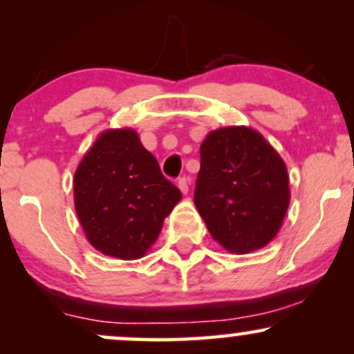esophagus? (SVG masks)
I'll return each mask as SVG.
<instances>
[{
    "instance_id": "34e87169",
    "label": "esophagus",
    "mask_w": 354,
    "mask_h": 354,
    "mask_svg": "<svg viewBox=\"0 0 354 354\" xmlns=\"http://www.w3.org/2000/svg\"><path fill=\"white\" fill-rule=\"evenodd\" d=\"M178 188L181 189L183 194L188 193V191H189V181H188V178H186V176L180 178V180H178Z\"/></svg>"
}]
</instances>
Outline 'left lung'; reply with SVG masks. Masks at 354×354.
<instances>
[{"label":"left lung","mask_w":354,"mask_h":354,"mask_svg":"<svg viewBox=\"0 0 354 354\" xmlns=\"http://www.w3.org/2000/svg\"><path fill=\"white\" fill-rule=\"evenodd\" d=\"M194 205L214 241L246 254L278 234L290 206V176L278 151L248 126L211 131L200 148Z\"/></svg>","instance_id":"obj_1"}]
</instances>
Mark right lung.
Returning a JSON list of instances; mask_svg holds the SVG:
<instances>
[{
    "instance_id": "obj_1",
    "label": "right lung",
    "mask_w": 354,
    "mask_h": 354,
    "mask_svg": "<svg viewBox=\"0 0 354 354\" xmlns=\"http://www.w3.org/2000/svg\"><path fill=\"white\" fill-rule=\"evenodd\" d=\"M73 188L88 241L120 259L145 256L181 200L131 128L101 133L76 168Z\"/></svg>"
}]
</instances>
